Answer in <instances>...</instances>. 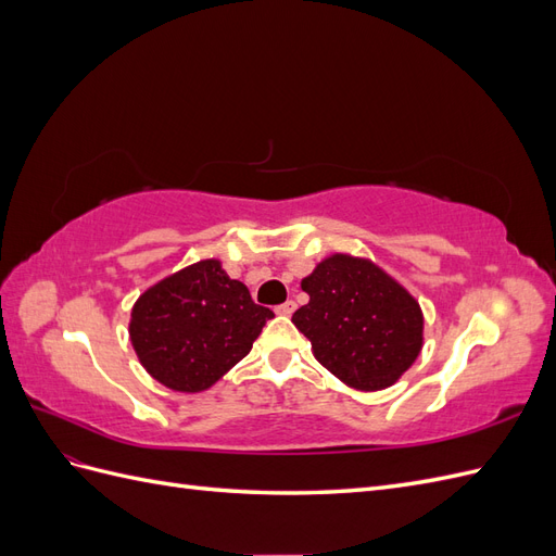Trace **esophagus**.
Here are the masks:
<instances>
[{
    "mask_svg": "<svg viewBox=\"0 0 556 556\" xmlns=\"http://www.w3.org/2000/svg\"><path fill=\"white\" fill-rule=\"evenodd\" d=\"M294 308H296L294 301H285V304H280V306L276 308V313H278V315H292Z\"/></svg>",
    "mask_w": 556,
    "mask_h": 556,
    "instance_id": "obj_1",
    "label": "esophagus"
}]
</instances>
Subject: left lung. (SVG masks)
I'll return each instance as SVG.
<instances>
[{"label": "left lung", "instance_id": "1", "mask_svg": "<svg viewBox=\"0 0 556 556\" xmlns=\"http://www.w3.org/2000/svg\"><path fill=\"white\" fill-rule=\"evenodd\" d=\"M301 290L311 301L292 323L311 341L315 359L348 387L384 390L422 350V308L371 260L336 252L301 280Z\"/></svg>", "mask_w": 556, "mask_h": 556}]
</instances>
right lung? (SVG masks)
Returning a JSON list of instances; mask_svg holds the SVG:
<instances>
[{
	"mask_svg": "<svg viewBox=\"0 0 556 556\" xmlns=\"http://www.w3.org/2000/svg\"><path fill=\"white\" fill-rule=\"evenodd\" d=\"M274 311L257 306L217 260H201L148 288L129 339L146 371L174 392H204L237 366Z\"/></svg>",
	"mask_w": 556,
	"mask_h": 556,
	"instance_id": "right-lung-1",
	"label": "right lung"
}]
</instances>
